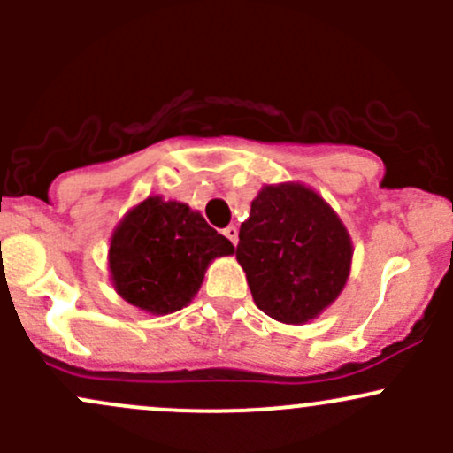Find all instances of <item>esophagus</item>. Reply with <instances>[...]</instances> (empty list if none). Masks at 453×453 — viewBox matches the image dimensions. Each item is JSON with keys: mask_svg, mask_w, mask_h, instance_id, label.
<instances>
[{"mask_svg": "<svg viewBox=\"0 0 453 453\" xmlns=\"http://www.w3.org/2000/svg\"><path fill=\"white\" fill-rule=\"evenodd\" d=\"M223 234H226V239L230 241L232 245L239 243V230H236V226H227L226 230H223Z\"/></svg>", "mask_w": 453, "mask_h": 453, "instance_id": "1", "label": "esophagus"}]
</instances>
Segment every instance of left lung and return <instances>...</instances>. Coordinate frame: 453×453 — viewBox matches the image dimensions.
I'll return each instance as SVG.
<instances>
[{
    "mask_svg": "<svg viewBox=\"0 0 453 453\" xmlns=\"http://www.w3.org/2000/svg\"><path fill=\"white\" fill-rule=\"evenodd\" d=\"M236 260L260 311L282 324H307L344 289L353 243L326 201L287 181L263 186L252 201Z\"/></svg>",
    "mask_w": 453,
    "mask_h": 453,
    "instance_id": "8db88e82",
    "label": "left lung"
}]
</instances>
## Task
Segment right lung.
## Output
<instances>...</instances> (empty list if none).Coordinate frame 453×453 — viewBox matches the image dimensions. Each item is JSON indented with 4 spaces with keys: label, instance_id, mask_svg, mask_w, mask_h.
I'll list each match as a JSON object with an SVG mask.
<instances>
[{
    "label": "right lung",
    "instance_id": "add662e5",
    "mask_svg": "<svg viewBox=\"0 0 453 453\" xmlns=\"http://www.w3.org/2000/svg\"><path fill=\"white\" fill-rule=\"evenodd\" d=\"M234 245L180 201L149 197L125 214L111 234L109 272L118 294L153 315L184 309L208 265Z\"/></svg>",
    "mask_w": 453,
    "mask_h": 453
}]
</instances>
